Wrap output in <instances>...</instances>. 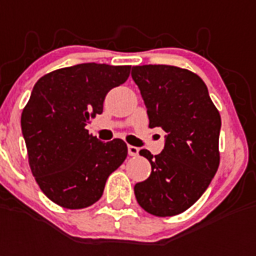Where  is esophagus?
Returning a JSON list of instances; mask_svg holds the SVG:
<instances>
[{
    "label": "esophagus",
    "instance_id": "34e87169",
    "mask_svg": "<svg viewBox=\"0 0 256 256\" xmlns=\"http://www.w3.org/2000/svg\"><path fill=\"white\" fill-rule=\"evenodd\" d=\"M128 156H138V152H140V148H136V146H132V144H128Z\"/></svg>",
    "mask_w": 256,
    "mask_h": 256
}]
</instances>
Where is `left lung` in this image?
Instances as JSON below:
<instances>
[{
  "mask_svg": "<svg viewBox=\"0 0 256 256\" xmlns=\"http://www.w3.org/2000/svg\"><path fill=\"white\" fill-rule=\"evenodd\" d=\"M132 77L144 98L150 128H162L164 148L140 154L152 174L134 186L136 202L156 216L186 211L206 191L219 168L220 114L202 78L170 65L134 66Z\"/></svg>",
  "mask_w": 256,
  "mask_h": 256,
  "instance_id": "8db88e82",
  "label": "left lung"
}]
</instances>
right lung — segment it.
Segmentation results:
<instances>
[{"label":"right lung","mask_w":256,"mask_h":256,"mask_svg":"<svg viewBox=\"0 0 256 256\" xmlns=\"http://www.w3.org/2000/svg\"><path fill=\"white\" fill-rule=\"evenodd\" d=\"M132 66L81 64L45 74L34 85L21 116L32 174L42 192L70 210L92 206L108 175L124 164L120 138L100 142L86 124L104 112V96L122 85Z\"/></svg>","instance_id":"obj_1"}]
</instances>
